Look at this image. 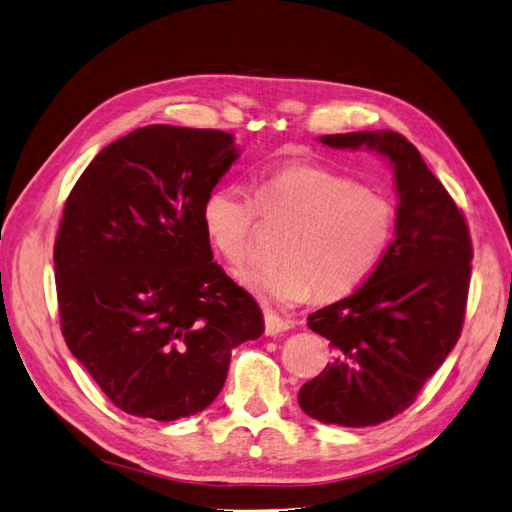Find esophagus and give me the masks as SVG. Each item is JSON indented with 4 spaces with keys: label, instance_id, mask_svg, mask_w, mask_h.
<instances>
[{
    "label": "esophagus",
    "instance_id": "1",
    "mask_svg": "<svg viewBox=\"0 0 512 512\" xmlns=\"http://www.w3.org/2000/svg\"><path fill=\"white\" fill-rule=\"evenodd\" d=\"M264 320H266V335H279V333H285V331L292 329L290 320H283L272 311L264 313Z\"/></svg>",
    "mask_w": 512,
    "mask_h": 512
}]
</instances>
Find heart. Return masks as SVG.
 Returning <instances> with one entry per match:
<instances>
[{"label":"heart","instance_id":"heart-1","mask_svg":"<svg viewBox=\"0 0 512 512\" xmlns=\"http://www.w3.org/2000/svg\"><path fill=\"white\" fill-rule=\"evenodd\" d=\"M209 242L231 266L251 255L259 218L287 227L279 264L255 266L240 281L270 305L339 300L370 277L396 229V205L383 192L322 164H287L257 181L255 199L218 186L203 201Z\"/></svg>","mask_w":512,"mask_h":512}]
</instances>
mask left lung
Masks as SVG:
<instances>
[{"label":"left lung","mask_w":512,"mask_h":512,"mask_svg":"<svg viewBox=\"0 0 512 512\" xmlns=\"http://www.w3.org/2000/svg\"><path fill=\"white\" fill-rule=\"evenodd\" d=\"M320 142L385 155L400 201L396 238L374 272L307 318L335 357L300 387L298 404L322 424L376 426L409 409L461 337L474 248L463 212L402 134L350 131Z\"/></svg>","instance_id":"left-lung-1"}]
</instances>
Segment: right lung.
<instances>
[{"label":"right lung","mask_w":512,"mask_h":512,"mask_svg":"<svg viewBox=\"0 0 512 512\" xmlns=\"http://www.w3.org/2000/svg\"><path fill=\"white\" fill-rule=\"evenodd\" d=\"M238 157L218 129L147 125L77 179L54 246L60 329L114 406L157 422L207 409L231 352L264 333L212 255L203 201Z\"/></svg>","instance_id":"add662e5"}]
</instances>
